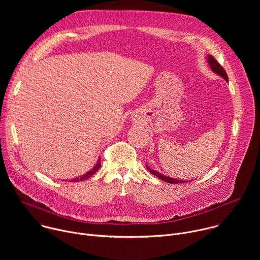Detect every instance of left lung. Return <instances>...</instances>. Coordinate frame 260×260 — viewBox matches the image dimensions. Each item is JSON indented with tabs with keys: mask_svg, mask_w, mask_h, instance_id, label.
<instances>
[{
	"mask_svg": "<svg viewBox=\"0 0 260 260\" xmlns=\"http://www.w3.org/2000/svg\"><path fill=\"white\" fill-rule=\"evenodd\" d=\"M207 61H208V64H209V67H210V69H211V71H212L213 73H215L216 75L222 77L226 82H229V78H228L226 72L224 71L223 68H222V67L216 61V59H215L212 55H207ZM146 168H147V170L149 171L152 175L156 176V177L159 178L160 180L166 181V182H168V183H171V184H179V183L188 182V180H179V179H175V178H172V177L162 175V174H160L159 172H157V171L151 169L150 167H148L147 165H146Z\"/></svg>",
	"mask_w": 260,
	"mask_h": 260,
	"instance_id": "obj_1",
	"label": "left lung"
}]
</instances>
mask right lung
Returning a JSON list of instances; mask_svg holds the SVG:
<instances>
[{
	"instance_id": "add662e5",
	"label": "right lung",
	"mask_w": 260,
	"mask_h": 260,
	"mask_svg": "<svg viewBox=\"0 0 260 260\" xmlns=\"http://www.w3.org/2000/svg\"><path fill=\"white\" fill-rule=\"evenodd\" d=\"M100 167H101V158L99 157V159L96 160V164L94 165V167L91 169V170H89L87 173H85L84 175H82V176H80V177H76V178H74V179H71V180H69V181H74V182H79V181H83V180H86V179H88L89 177H91L99 169H100Z\"/></svg>"
}]
</instances>
